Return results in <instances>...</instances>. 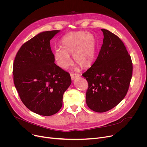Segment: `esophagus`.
Returning <instances> with one entry per match:
<instances>
[{
  "label": "esophagus",
  "instance_id": "esophagus-1",
  "mask_svg": "<svg viewBox=\"0 0 147 147\" xmlns=\"http://www.w3.org/2000/svg\"><path fill=\"white\" fill-rule=\"evenodd\" d=\"M80 76V75L79 74H71V77L72 80H75L76 78H78Z\"/></svg>",
  "mask_w": 147,
  "mask_h": 147
}]
</instances>
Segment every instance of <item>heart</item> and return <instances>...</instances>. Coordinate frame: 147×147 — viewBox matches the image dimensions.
I'll use <instances>...</instances> for the list:
<instances>
[{
    "instance_id": "1",
    "label": "heart",
    "mask_w": 147,
    "mask_h": 147,
    "mask_svg": "<svg viewBox=\"0 0 147 147\" xmlns=\"http://www.w3.org/2000/svg\"><path fill=\"white\" fill-rule=\"evenodd\" d=\"M62 48L54 51V60L57 65L66 69L72 63L70 55H72L74 61L82 68L91 66L95 59L96 41L91 33L84 32H71L61 40Z\"/></svg>"
}]
</instances>
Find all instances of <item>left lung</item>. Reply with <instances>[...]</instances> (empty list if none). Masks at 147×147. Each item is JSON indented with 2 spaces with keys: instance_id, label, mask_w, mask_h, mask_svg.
Masks as SVG:
<instances>
[{
  "instance_id": "left-lung-1",
  "label": "left lung",
  "mask_w": 147,
  "mask_h": 147,
  "mask_svg": "<svg viewBox=\"0 0 147 147\" xmlns=\"http://www.w3.org/2000/svg\"><path fill=\"white\" fill-rule=\"evenodd\" d=\"M104 40L98 57L83 74L88 82V107L104 112L116 107L125 96L132 74L131 56L122 40L110 31L102 29Z\"/></svg>"
}]
</instances>
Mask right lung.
I'll return each mask as SVG.
<instances>
[{"label":"right lung","mask_w":147,"mask_h":147,"mask_svg":"<svg viewBox=\"0 0 147 147\" xmlns=\"http://www.w3.org/2000/svg\"><path fill=\"white\" fill-rule=\"evenodd\" d=\"M60 30L45 31L25 43L13 67L15 88L24 104L43 116L57 113L63 95L71 84V76L54 62L50 40Z\"/></svg>","instance_id":"right-lung-1"}]
</instances>
